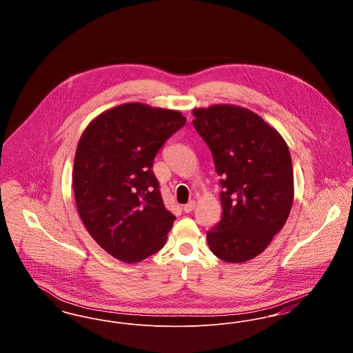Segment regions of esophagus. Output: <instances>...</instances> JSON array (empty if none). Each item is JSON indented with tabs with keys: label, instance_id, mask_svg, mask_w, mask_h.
I'll list each match as a JSON object with an SVG mask.
<instances>
[{
	"label": "esophagus",
	"instance_id": "esophagus-1",
	"mask_svg": "<svg viewBox=\"0 0 353 353\" xmlns=\"http://www.w3.org/2000/svg\"><path fill=\"white\" fill-rule=\"evenodd\" d=\"M194 208H196V202L189 201L184 206V212L185 213H190V212L194 210Z\"/></svg>",
	"mask_w": 353,
	"mask_h": 353
}]
</instances>
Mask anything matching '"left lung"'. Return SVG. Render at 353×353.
<instances>
[{
    "label": "left lung",
    "mask_w": 353,
    "mask_h": 353,
    "mask_svg": "<svg viewBox=\"0 0 353 353\" xmlns=\"http://www.w3.org/2000/svg\"><path fill=\"white\" fill-rule=\"evenodd\" d=\"M192 114L222 177V219L208 232V245L225 262H248L265 252L291 212L294 174L288 145L274 127L245 107L213 104L193 108Z\"/></svg>",
    "instance_id": "obj_1"
}]
</instances>
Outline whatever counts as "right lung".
Segmentation results:
<instances>
[{
	"mask_svg": "<svg viewBox=\"0 0 353 353\" xmlns=\"http://www.w3.org/2000/svg\"><path fill=\"white\" fill-rule=\"evenodd\" d=\"M186 121L180 111L124 103L92 119L79 139L72 189L79 217L104 252L137 263L159 252L176 217L152 164Z\"/></svg>",
	"mask_w": 353,
	"mask_h": 353,
	"instance_id": "right-lung-1",
	"label": "right lung"
}]
</instances>
